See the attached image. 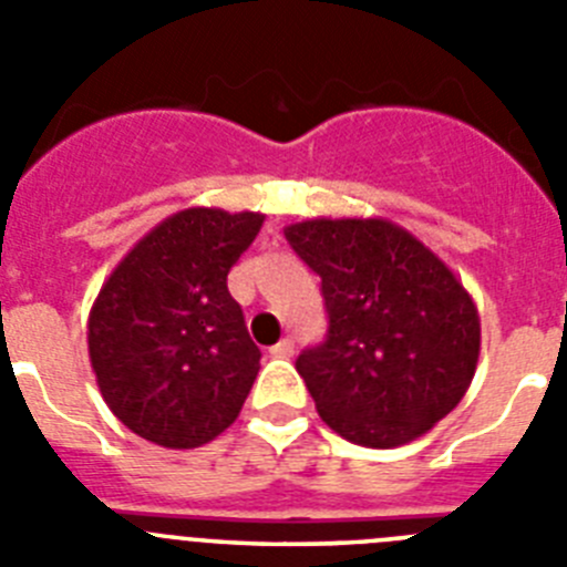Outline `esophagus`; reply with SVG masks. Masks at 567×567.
Segmentation results:
<instances>
[{
  "label": "esophagus",
  "instance_id": "obj_1",
  "mask_svg": "<svg viewBox=\"0 0 567 567\" xmlns=\"http://www.w3.org/2000/svg\"><path fill=\"white\" fill-rule=\"evenodd\" d=\"M272 354H275V358H292V354H295V338H292V334H287V338L280 340V343H275Z\"/></svg>",
  "mask_w": 567,
  "mask_h": 567
}]
</instances>
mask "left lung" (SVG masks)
Returning a JSON list of instances; mask_svg holds the SVG:
<instances>
[{
    "mask_svg": "<svg viewBox=\"0 0 567 567\" xmlns=\"http://www.w3.org/2000/svg\"><path fill=\"white\" fill-rule=\"evenodd\" d=\"M284 235L327 303V338L295 360L320 417L369 449L429 432L477 369L480 315L463 284L383 218H315Z\"/></svg>",
    "mask_w": 567,
    "mask_h": 567,
    "instance_id": "1",
    "label": "left lung"
}]
</instances>
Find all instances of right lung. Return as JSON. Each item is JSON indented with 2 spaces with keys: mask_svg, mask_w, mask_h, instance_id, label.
I'll return each instance as SVG.
<instances>
[{
  "mask_svg": "<svg viewBox=\"0 0 567 567\" xmlns=\"http://www.w3.org/2000/svg\"><path fill=\"white\" fill-rule=\"evenodd\" d=\"M260 213L193 207L144 235L99 292L90 363L110 412L164 449H198L235 423L260 369L227 275Z\"/></svg>",
  "mask_w": 567,
  "mask_h": 567,
  "instance_id": "obj_1",
  "label": "right lung"
}]
</instances>
